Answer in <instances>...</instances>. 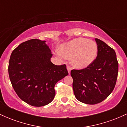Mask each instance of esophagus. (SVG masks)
<instances>
[{"mask_svg":"<svg viewBox=\"0 0 127 127\" xmlns=\"http://www.w3.org/2000/svg\"><path fill=\"white\" fill-rule=\"evenodd\" d=\"M67 70H68V74H70V73L71 70H72V68H71L70 67H69V66H67Z\"/></svg>","mask_w":127,"mask_h":127,"instance_id":"1","label":"esophagus"}]
</instances>
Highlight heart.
Returning <instances> with one entry per match:
<instances>
[{"instance_id":"obj_1","label":"heart","mask_w":127,"mask_h":127,"mask_svg":"<svg viewBox=\"0 0 127 127\" xmlns=\"http://www.w3.org/2000/svg\"><path fill=\"white\" fill-rule=\"evenodd\" d=\"M60 53L64 57H72L71 62L75 67L84 68L91 64L95 59L97 45L93 40L79 37L62 45Z\"/></svg>"}]
</instances>
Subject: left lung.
<instances>
[{
    "mask_svg": "<svg viewBox=\"0 0 127 127\" xmlns=\"http://www.w3.org/2000/svg\"><path fill=\"white\" fill-rule=\"evenodd\" d=\"M96 59L87 67L72 70L73 89L79 101L95 104L105 100L113 91L117 80L118 62L115 50L100 39Z\"/></svg>",
    "mask_w": 127,
    "mask_h": 127,
    "instance_id": "obj_1",
    "label": "left lung"
}]
</instances>
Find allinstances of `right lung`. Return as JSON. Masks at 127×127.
Segmentation results:
<instances>
[{"instance_id":"add662e5","label":"right lung","mask_w":127,"mask_h":127,"mask_svg":"<svg viewBox=\"0 0 127 127\" xmlns=\"http://www.w3.org/2000/svg\"><path fill=\"white\" fill-rule=\"evenodd\" d=\"M45 42L36 39L23 42L13 51L9 62V76L15 93L36 107L50 103L56 83L68 75L65 64L51 62L52 54Z\"/></svg>"}]
</instances>
